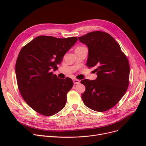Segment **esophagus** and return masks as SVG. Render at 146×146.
<instances>
[{"mask_svg":"<svg viewBox=\"0 0 146 146\" xmlns=\"http://www.w3.org/2000/svg\"><path fill=\"white\" fill-rule=\"evenodd\" d=\"M79 82H80V81L78 79H73V83L74 85H77V84L79 83Z\"/></svg>","mask_w":146,"mask_h":146,"instance_id":"obj_1","label":"esophagus"}]
</instances>
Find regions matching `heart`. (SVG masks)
Here are the masks:
<instances>
[{
    "mask_svg": "<svg viewBox=\"0 0 146 146\" xmlns=\"http://www.w3.org/2000/svg\"><path fill=\"white\" fill-rule=\"evenodd\" d=\"M83 47H78V48H83Z\"/></svg>",
    "mask_w": 146,
    "mask_h": 146,
    "instance_id": "heart-1",
    "label": "heart"
}]
</instances>
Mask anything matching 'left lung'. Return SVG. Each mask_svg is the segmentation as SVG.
I'll return each mask as SVG.
<instances>
[{
	"mask_svg": "<svg viewBox=\"0 0 146 146\" xmlns=\"http://www.w3.org/2000/svg\"><path fill=\"white\" fill-rule=\"evenodd\" d=\"M78 38L89 49L87 66L95 67L98 75L94 80H81L86 87L82 99L90 109L106 111L115 105L127 90L128 60L117 42L105 32H90Z\"/></svg>",
	"mask_w": 146,
	"mask_h": 146,
	"instance_id": "1",
	"label": "left lung"
}]
</instances>
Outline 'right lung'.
<instances>
[{
	"instance_id": "obj_1",
	"label": "right lung",
	"mask_w": 146,
	"mask_h": 146,
	"mask_svg": "<svg viewBox=\"0 0 146 146\" xmlns=\"http://www.w3.org/2000/svg\"><path fill=\"white\" fill-rule=\"evenodd\" d=\"M77 40L76 36L41 35L21 50L15 65L18 87L24 101L36 112L51 116L65 106L73 81L57 78L51 70L57 67Z\"/></svg>"
}]
</instances>
